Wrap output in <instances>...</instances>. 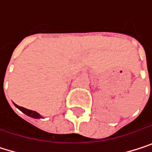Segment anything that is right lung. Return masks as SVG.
Listing matches in <instances>:
<instances>
[{
	"label": "right lung",
	"instance_id": "add662e5",
	"mask_svg": "<svg viewBox=\"0 0 152 152\" xmlns=\"http://www.w3.org/2000/svg\"><path fill=\"white\" fill-rule=\"evenodd\" d=\"M16 108H18L20 111H22L23 113H25L26 115H28V116H30V117H31V118H34V119H40V118H42V116L39 113H37V112H35V111H31V110H29V109H26V108H24V107H22V106H17V105H15Z\"/></svg>",
	"mask_w": 152,
	"mask_h": 152
}]
</instances>
